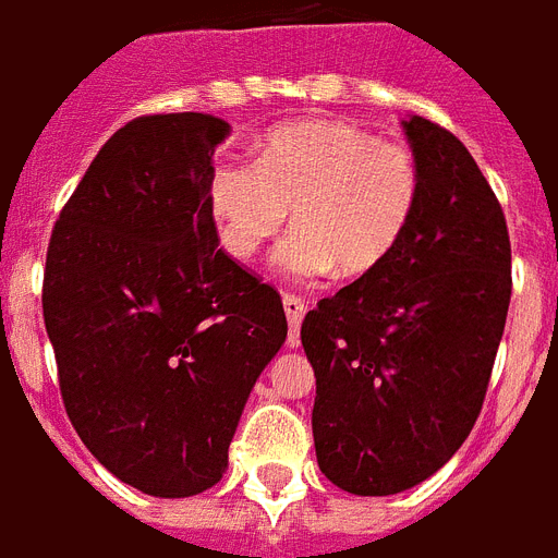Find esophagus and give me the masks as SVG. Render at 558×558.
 <instances>
[{"label": "esophagus", "mask_w": 558, "mask_h": 558, "mask_svg": "<svg viewBox=\"0 0 558 558\" xmlns=\"http://www.w3.org/2000/svg\"><path fill=\"white\" fill-rule=\"evenodd\" d=\"M282 305H284V316H288V345H300V328H302V319H305V311H307V302L296 293H284L282 296Z\"/></svg>", "instance_id": "1"}]
</instances>
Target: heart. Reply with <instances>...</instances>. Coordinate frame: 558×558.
<instances>
[{"instance_id":"heart-1","label":"heart","mask_w":558,"mask_h":558,"mask_svg":"<svg viewBox=\"0 0 558 558\" xmlns=\"http://www.w3.org/2000/svg\"><path fill=\"white\" fill-rule=\"evenodd\" d=\"M423 193L421 160L403 141H386L345 120H296L270 129L256 163L218 160L207 202L221 247L256 256L288 221L276 251L293 279L372 274L398 251Z\"/></svg>"}]
</instances>
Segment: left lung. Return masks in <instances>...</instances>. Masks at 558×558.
Masks as SVG:
<instances>
[{"label":"left lung","instance_id":"1","mask_svg":"<svg viewBox=\"0 0 558 558\" xmlns=\"http://www.w3.org/2000/svg\"><path fill=\"white\" fill-rule=\"evenodd\" d=\"M423 193L400 247L302 323L325 478L395 496L456 456L478 421L510 307V233L449 129L405 120Z\"/></svg>","mask_w":558,"mask_h":558}]
</instances>
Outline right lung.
Here are the masks:
<instances>
[{"label":"right lung","instance_id":"right-lung-1","mask_svg":"<svg viewBox=\"0 0 558 558\" xmlns=\"http://www.w3.org/2000/svg\"><path fill=\"white\" fill-rule=\"evenodd\" d=\"M227 132L202 111L129 120L48 242L43 316L69 421L146 496L221 481L253 383L288 337L279 291L218 247L207 186Z\"/></svg>","mask_w":558,"mask_h":558}]
</instances>
